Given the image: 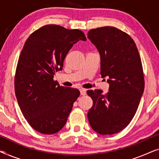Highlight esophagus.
I'll return each instance as SVG.
<instances>
[{"mask_svg":"<svg viewBox=\"0 0 159 159\" xmlns=\"http://www.w3.org/2000/svg\"><path fill=\"white\" fill-rule=\"evenodd\" d=\"M80 90V93H81V95H86V90H85V89L81 88Z\"/></svg>","mask_w":159,"mask_h":159,"instance_id":"esophagus-1","label":"esophagus"}]
</instances>
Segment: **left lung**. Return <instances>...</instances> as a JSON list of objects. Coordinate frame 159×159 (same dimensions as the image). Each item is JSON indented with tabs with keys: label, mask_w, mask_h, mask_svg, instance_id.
I'll return each mask as SVG.
<instances>
[{
	"label": "left lung",
	"mask_w": 159,
	"mask_h": 159,
	"mask_svg": "<svg viewBox=\"0 0 159 159\" xmlns=\"http://www.w3.org/2000/svg\"><path fill=\"white\" fill-rule=\"evenodd\" d=\"M88 38L101 56V77H108V92L88 90L93 105L89 123L97 133L113 134L132 121L144 91V76L138 50L131 37L114 27L90 30Z\"/></svg>",
	"instance_id": "obj_1"
}]
</instances>
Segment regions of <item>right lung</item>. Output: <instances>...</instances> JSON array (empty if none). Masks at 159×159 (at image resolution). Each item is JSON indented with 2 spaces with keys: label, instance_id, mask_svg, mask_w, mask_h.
<instances>
[{
  "label": "right lung",
  "instance_id": "obj_1",
  "mask_svg": "<svg viewBox=\"0 0 159 159\" xmlns=\"http://www.w3.org/2000/svg\"><path fill=\"white\" fill-rule=\"evenodd\" d=\"M86 40L81 30L48 25L26 40L16 66L15 93L21 113L36 131L55 134L66 124L80 93L61 87L53 77L74 44Z\"/></svg>",
  "mask_w": 159,
  "mask_h": 159
}]
</instances>
